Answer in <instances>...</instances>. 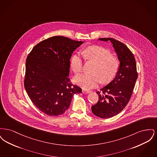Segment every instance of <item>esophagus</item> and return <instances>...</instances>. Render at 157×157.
Returning a JSON list of instances; mask_svg holds the SVG:
<instances>
[{"label":"esophagus","instance_id":"esophagus-1","mask_svg":"<svg viewBox=\"0 0 157 157\" xmlns=\"http://www.w3.org/2000/svg\"><path fill=\"white\" fill-rule=\"evenodd\" d=\"M90 90H82V93H83V94H88V93H90Z\"/></svg>","mask_w":157,"mask_h":157}]
</instances>
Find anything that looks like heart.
Masks as SVG:
<instances>
[{"label": "heart", "mask_w": 157, "mask_h": 157, "mask_svg": "<svg viewBox=\"0 0 157 157\" xmlns=\"http://www.w3.org/2000/svg\"><path fill=\"white\" fill-rule=\"evenodd\" d=\"M85 59L94 63L90 74L79 75L75 82L85 90L92 89L101 81L109 82L117 74L119 62L117 58L109 52L99 46H92L86 48L83 52ZM83 60L79 54H75L71 60V67L75 74H80L83 70Z\"/></svg>", "instance_id": "b5f03b06"}]
</instances>
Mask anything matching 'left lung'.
<instances>
[{
  "mask_svg": "<svg viewBox=\"0 0 157 157\" xmlns=\"http://www.w3.org/2000/svg\"><path fill=\"white\" fill-rule=\"evenodd\" d=\"M110 41L120 60V67L115 78L97 93V103L91 106L94 115L101 118L117 115L127 106L132 96L138 78L134 56L126 45L113 38H99Z\"/></svg>",
  "mask_w": 157,
  "mask_h": 157,
  "instance_id": "obj_1",
  "label": "left lung"
}]
</instances>
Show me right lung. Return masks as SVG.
I'll return each instance as SVG.
<instances>
[{
    "mask_svg": "<svg viewBox=\"0 0 157 157\" xmlns=\"http://www.w3.org/2000/svg\"><path fill=\"white\" fill-rule=\"evenodd\" d=\"M83 42L55 36L37 44L26 60L24 86L32 102L49 116L62 115L82 89L70 82V59Z\"/></svg>",
    "mask_w": 157,
    "mask_h": 157,
    "instance_id": "1",
    "label": "right lung"
}]
</instances>
